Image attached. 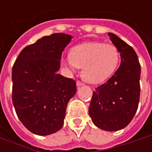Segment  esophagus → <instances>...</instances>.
<instances>
[{
    "mask_svg": "<svg viewBox=\"0 0 152 152\" xmlns=\"http://www.w3.org/2000/svg\"><path fill=\"white\" fill-rule=\"evenodd\" d=\"M76 84H77V85H78V86H81V85H84V84H83L81 81H79V80H78V81H77V83H76Z\"/></svg>",
    "mask_w": 152,
    "mask_h": 152,
    "instance_id": "1",
    "label": "esophagus"
}]
</instances>
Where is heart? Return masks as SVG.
I'll use <instances>...</instances> for the list:
<instances>
[{
  "instance_id": "heart-1",
  "label": "heart",
  "mask_w": 152,
  "mask_h": 152,
  "mask_svg": "<svg viewBox=\"0 0 152 152\" xmlns=\"http://www.w3.org/2000/svg\"><path fill=\"white\" fill-rule=\"evenodd\" d=\"M120 59L119 51L111 44L87 42L74 46L63 61L70 69L82 68V77L91 84H98L110 78Z\"/></svg>"
}]
</instances>
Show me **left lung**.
I'll return each instance as SVG.
<instances>
[{
    "label": "left lung",
    "mask_w": 152,
    "mask_h": 152,
    "mask_svg": "<svg viewBox=\"0 0 152 152\" xmlns=\"http://www.w3.org/2000/svg\"><path fill=\"white\" fill-rule=\"evenodd\" d=\"M121 56V64L106 83L93 92L89 114L95 125L107 131L125 128L139 106L140 64L130 45L113 33H108Z\"/></svg>",
    "instance_id": "8db88e82"
}]
</instances>
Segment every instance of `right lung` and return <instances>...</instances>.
Here are the masks:
<instances>
[{"label":"right lung","instance_id":"obj_1","mask_svg":"<svg viewBox=\"0 0 152 152\" xmlns=\"http://www.w3.org/2000/svg\"><path fill=\"white\" fill-rule=\"evenodd\" d=\"M72 36L52 34L24 47L12 67V103L22 124L38 135L63 126L66 108L76 93V83L56 73L61 52Z\"/></svg>","mask_w":152,"mask_h":152}]
</instances>
